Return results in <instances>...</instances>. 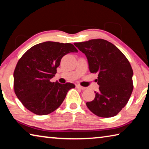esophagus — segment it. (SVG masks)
Segmentation results:
<instances>
[{
	"mask_svg": "<svg viewBox=\"0 0 149 149\" xmlns=\"http://www.w3.org/2000/svg\"><path fill=\"white\" fill-rule=\"evenodd\" d=\"M76 87L77 88V89H81V90H85V89H86V88H85V87L81 86V85H76Z\"/></svg>",
	"mask_w": 149,
	"mask_h": 149,
	"instance_id": "34e87169",
	"label": "esophagus"
}]
</instances>
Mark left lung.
Segmentation results:
<instances>
[{"label":"left lung","instance_id":"1","mask_svg":"<svg viewBox=\"0 0 149 149\" xmlns=\"http://www.w3.org/2000/svg\"><path fill=\"white\" fill-rule=\"evenodd\" d=\"M86 56L91 73H98L99 91L93 101L86 103L97 116L110 118L117 115L132 95L133 70L130 62L118 48L107 40L91 39L74 42Z\"/></svg>","mask_w":149,"mask_h":149}]
</instances>
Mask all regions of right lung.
<instances>
[{
    "mask_svg": "<svg viewBox=\"0 0 149 149\" xmlns=\"http://www.w3.org/2000/svg\"><path fill=\"white\" fill-rule=\"evenodd\" d=\"M78 50L71 43L47 41L27 50L17 63L14 72V92L27 110L37 115H47L58 108L68 91L74 88L71 83H52L62 58Z\"/></svg>",
    "mask_w": 149,
    "mask_h": 149,
    "instance_id": "obj_1",
    "label": "right lung"
}]
</instances>
